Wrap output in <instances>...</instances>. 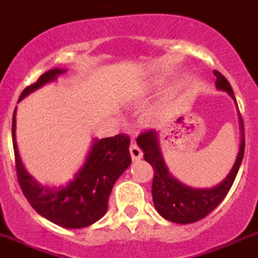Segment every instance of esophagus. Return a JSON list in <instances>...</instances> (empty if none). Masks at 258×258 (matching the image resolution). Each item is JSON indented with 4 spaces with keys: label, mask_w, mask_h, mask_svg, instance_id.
Wrapping results in <instances>:
<instances>
[{
    "label": "esophagus",
    "mask_w": 258,
    "mask_h": 258,
    "mask_svg": "<svg viewBox=\"0 0 258 258\" xmlns=\"http://www.w3.org/2000/svg\"><path fill=\"white\" fill-rule=\"evenodd\" d=\"M130 153H131L132 160H134V162L140 160V159L143 158V151H141V149L136 145V143L131 144V146H130Z\"/></svg>",
    "instance_id": "esophagus-1"
}]
</instances>
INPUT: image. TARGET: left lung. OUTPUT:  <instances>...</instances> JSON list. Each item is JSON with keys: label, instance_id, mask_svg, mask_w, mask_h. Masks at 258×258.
Listing matches in <instances>:
<instances>
[{"label": "left lung", "instance_id": "left-lung-1", "mask_svg": "<svg viewBox=\"0 0 258 258\" xmlns=\"http://www.w3.org/2000/svg\"><path fill=\"white\" fill-rule=\"evenodd\" d=\"M216 76L215 86L218 90L227 91L237 104L234 93L228 80L219 71L214 70ZM239 114L240 145L237 159L228 175L220 183L210 188H195L178 180L168 169L159 146V132L150 130L137 137V145L144 151V159L154 168V180L151 187L154 206L156 211L167 220L177 224H191L201 220L211 213L229 192L244 155V130Z\"/></svg>", "mask_w": 258, "mask_h": 258}]
</instances>
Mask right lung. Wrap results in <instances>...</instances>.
Returning a JSON list of instances; mask_svg holds the SVG:
<instances>
[{
  "label": "right lung",
  "instance_id": "right-lung-1",
  "mask_svg": "<svg viewBox=\"0 0 258 258\" xmlns=\"http://www.w3.org/2000/svg\"><path fill=\"white\" fill-rule=\"evenodd\" d=\"M64 69H52L21 93L19 102L29 94L53 83ZM18 102V103H19ZM130 137L94 139L85 162L74 178L63 186H43L26 172L16 144V108L13 117V144L16 173L23 194L35 211L47 220L67 229L85 228L102 219L108 210V200L115 180L131 165Z\"/></svg>",
  "mask_w": 258,
  "mask_h": 258
}]
</instances>
